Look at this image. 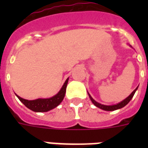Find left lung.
Wrapping results in <instances>:
<instances>
[{
  "instance_id": "1",
  "label": "left lung",
  "mask_w": 148,
  "mask_h": 148,
  "mask_svg": "<svg viewBox=\"0 0 148 148\" xmlns=\"http://www.w3.org/2000/svg\"><path fill=\"white\" fill-rule=\"evenodd\" d=\"M138 87H137L135 90H134L133 92L131 93V95H129L128 97H126V98L124 99V100H123L122 101H121L120 103H116V104H113V105H104V104H101V103H98V102H97L96 101H95V100L92 98V97L90 96L89 93L88 92V96H89V97H90V101H92V103H94V104H95V105L96 106L97 108H101V109H102V110H107V111H112V110L121 109V108H124V106H126L127 104V103L130 102V101H131V99H132L133 96L134 95V94H135L136 90H138Z\"/></svg>"
}]
</instances>
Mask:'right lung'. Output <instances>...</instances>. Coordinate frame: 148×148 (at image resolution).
I'll list each match as a JSON object with an SVG mask.
<instances>
[{"instance_id": "right-lung-1", "label": "right lung", "mask_w": 148, "mask_h": 148, "mask_svg": "<svg viewBox=\"0 0 148 148\" xmlns=\"http://www.w3.org/2000/svg\"><path fill=\"white\" fill-rule=\"evenodd\" d=\"M68 80H69V77L65 81L64 84H63L62 88H60L59 92L50 98H38L33 101H28V100L19 97L17 95L16 96L30 110H33L34 112H47L58 107L61 103V101H63L65 96Z\"/></svg>"}]
</instances>
